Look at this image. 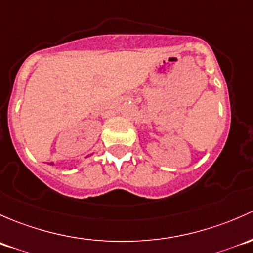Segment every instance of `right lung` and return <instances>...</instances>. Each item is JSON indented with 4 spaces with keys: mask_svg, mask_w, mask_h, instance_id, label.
Listing matches in <instances>:
<instances>
[{
    "mask_svg": "<svg viewBox=\"0 0 253 253\" xmlns=\"http://www.w3.org/2000/svg\"><path fill=\"white\" fill-rule=\"evenodd\" d=\"M52 165H53V163H52Z\"/></svg>",
    "mask_w": 253,
    "mask_h": 253,
    "instance_id": "add662e5",
    "label": "right lung"
}]
</instances>
